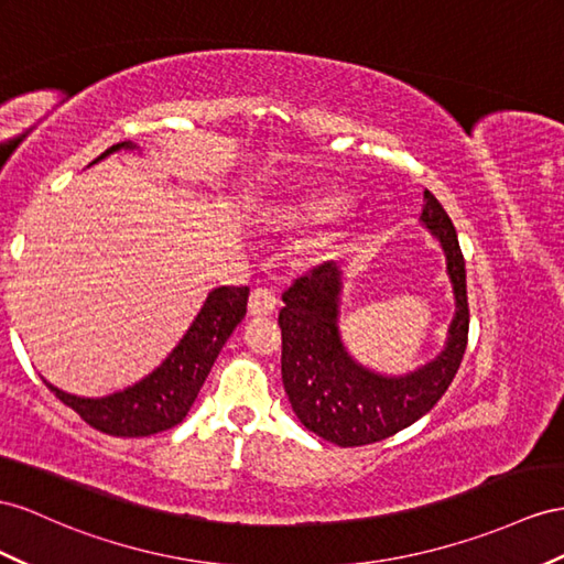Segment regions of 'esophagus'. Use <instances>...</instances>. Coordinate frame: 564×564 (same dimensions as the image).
I'll use <instances>...</instances> for the list:
<instances>
[{"instance_id":"obj_1","label":"esophagus","mask_w":564,"mask_h":564,"mask_svg":"<svg viewBox=\"0 0 564 564\" xmlns=\"http://www.w3.org/2000/svg\"><path fill=\"white\" fill-rule=\"evenodd\" d=\"M276 310V293L271 288H254L248 300L250 316H269Z\"/></svg>"}]
</instances>
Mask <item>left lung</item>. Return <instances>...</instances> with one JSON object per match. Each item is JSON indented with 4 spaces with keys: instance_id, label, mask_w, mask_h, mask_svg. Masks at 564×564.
I'll return each instance as SVG.
<instances>
[{
    "instance_id": "8db88e82",
    "label": "left lung",
    "mask_w": 564,
    "mask_h": 564,
    "mask_svg": "<svg viewBox=\"0 0 564 564\" xmlns=\"http://www.w3.org/2000/svg\"><path fill=\"white\" fill-rule=\"evenodd\" d=\"M422 221L443 245L455 293V319L445 350L410 377H379L345 352L336 316L340 273L322 264L283 293L281 377L297 420L340 447L371 445L395 436L424 416L447 391L467 350V271L455 226L441 202L424 193Z\"/></svg>"
}]
</instances>
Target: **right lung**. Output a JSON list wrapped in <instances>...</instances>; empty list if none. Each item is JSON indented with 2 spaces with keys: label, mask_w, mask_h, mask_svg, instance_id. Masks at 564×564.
<instances>
[{
  "label": "right lung",
  "mask_w": 564,
  "mask_h": 564,
  "mask_svg": "<svg viewBox=\"0 0 564 564\" xmlns=\"http://www.w3.org/2000/svg\"><path fill=\"white\" fill-rule=\"evenodd\" d=\"M121 148H131V142L113 144L102 152V156ZM102 156H97L95 162ZM248 285L212 291L193 326L187 328V334L164 359L162 367H156L150 377L121 393L90 400L68 395L47 381L45 386L66 408L78 412L93 429L107 433V436L142 438L169 431L171 426L181 424L187 410L193 408L214 359L219 357L224 343L248 312Z\"/></svg>",
  "instance_id": "right-lung-1"
}]
</instances>
